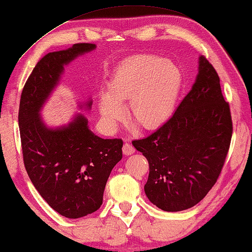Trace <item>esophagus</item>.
Masks as SVG:
<instances>
[{
    "instance_id": "1",
    "label": "esophagus",
    "mask_w": 252,
    "mask_h": 252,
    "mask_svg": "<svg viewBox=\"0 0 252 252\" xmlns=\"http://www.w3.org/2000/svg\"><path fill=\"white\" fill-rule=\"evenodd\" d=\"M135 152V149L134 146L129 144V143H125L123 146V153L125 154V156H130V154H133Z\"/></svg>"
}]
</instances>
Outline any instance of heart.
<instances>
[{
	"instance_id": "1",
	"label": "heart",
	"mask_w": 252,
	"mask_h": 252,
	"mask_svg": "<svg viewBox=\"0 0 252 252\" xmlns=\"http://www.w3.org/2000/svg\"><path fill=\"white\" fill-rule=\"evenodd\" d=\"M183 87V73L173 62L156 55H135L118 65L98 98L104 124L115 128L122 107L142 129L161 126L175 110Z\"/></svg>"
}]
</instances>
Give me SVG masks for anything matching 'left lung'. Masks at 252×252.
Returning a JSON list of instances; mask_svg holds the SVG:
<instances>
[{"label":"left lung","instance_id":"8db88e82","mask_svg":"<svg viewBox=\"0 0 252 252\" xmlns=\"http://www.w3.org/2000/svg\"><path fill=\"white\" fill-rule=\"evenodd\" d=\"M232 129L220 77L200 56L195 83L172 117L150 136L133 141L149 161L144 190L150 202L165 212L198 204L222 171Z\"/></svg>","mask_w":252,"mask_h":252}]
</instances>
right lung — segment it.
Masks as SVG:
<instances>
[{
  "instance_id": "right-lung-1",
  "label": "right lung",
  "mask_w": 252,
  "mask_h": 252,
  "mask_svg": "<svg viewBox=\"0 0 252 252\" xmlns=\"http://www.w3.org/2000/svg\"><path fill=\"white\" fill-rule=\"evenodd\" d=\"M94 49V44L82 42L45 55L27 80L19 107L27 173L49 206L67 219L83 218L99 210L111 170L123 158L122 139L96 136L82 114L56 128H50L40 117L65 65ZM91 106L88 100L80 108Z\"/></svg>"
}]
</instances>
